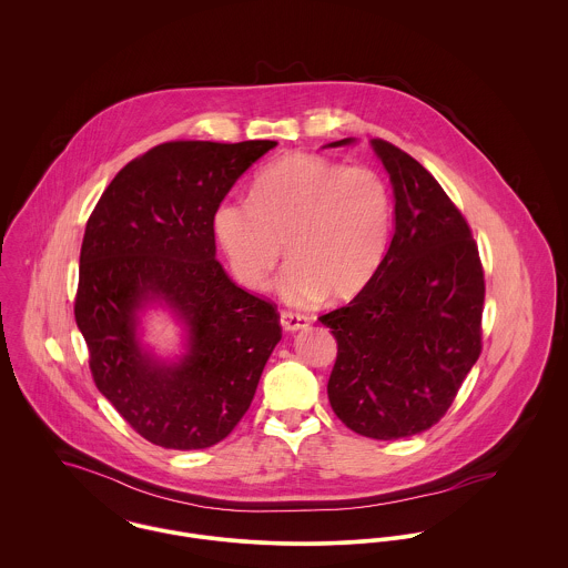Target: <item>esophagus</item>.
<instances>
[{
    "instance_id": "34e87169",
    "label": "esophagus",
    "mask_w": 568,
    "mask_h": 568,
    "mask_svg": "<svg viewBox=\"0 0 568 568\" xmlns=\"http://www.w3.org/2000/svg\"><path fill=\"white\" fill-rule=\"evenodd\" d=\"M308 317L306 315H300V313H282L280 315V324L286 329V332H297V329H304L308 327Z\"/></svg>"
}]
</instances>
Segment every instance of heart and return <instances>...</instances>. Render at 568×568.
Segmentation results:
<instances>
[{
  "instance_id": "heart-1",
  "label": "heart",
  "mask_w": 568,
  "mask_h": 568,
  "mask_svg": "<svg viewBox=\"0 0 568 568\" xmlns=\"http://www.w3.org/2000/svg\"><path fill=\"white\" fill-rule=\"evenodd\" d=\"M392 225L381 174L300 153L257 174L251 203L223 201L212 219L234 277L251 291L266 288L284 246L291 264L277 291L293 306L358 295L387 255Z\"/></svg>"
}]
</instances>
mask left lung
Instances as JSON below:
<instances>
[{"mask_svg": "<svg viewBox=\"0 0 568 568\" xmlns=\"http://www.w3.org/2000/svg\"><path fill=\"white\" fill-rule=\"evenodd\" d=\"M369 146L394 187V236L372 282L320 322L338 347L332 410L387 442L430 428L453 405L481 354L486 284L470 227L435 176L385 140Z\"/></svg>", "mask_w": 568, "mask_h": 568, "instance_id": "left-lung-1", "label": "left lung"}]
</instances>
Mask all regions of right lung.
I'll return each instance as SVG.
<instances>
[{
  "mask_svg": "<svg viewBox=\"0 0 568 568\" xmlns=\"http://www.w3.org/2000/svg\"><path fill=\"white\" fill-rule=\"evenodd\" d=\"M168 142L126 163L87 221L77 325L100 394L149 442L210 448L243 419L282 338L273 304L216 260L212 219L244 172L275 149ZM180 327V352L145 341L151 312Z\"/></svg>",
  "mask_w": 568,
  "mask_h": 568,
  "instance_id": "1",
  "label": "right lung"
}]
</instances>
